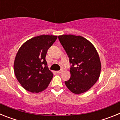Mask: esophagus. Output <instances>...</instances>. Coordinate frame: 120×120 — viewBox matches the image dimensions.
<instances>
[{
	"label": "esophagus",
	"instance_id": "1",
	"mask_svg": "<svg viewBox=\"0 0 120 120\" xmlns=\"http://www.w3.org/2000/svg\"><path fill=\"white\" fill-rule=\"evenodd\" d=\"M62 72V70H61L59 71H56L57 73H58V74H60V73H61Z\"/></svg>",
	"mask_w": 120,
	"mask_h": 120
}]
</instances>
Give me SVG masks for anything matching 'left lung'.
Masks as SVG:
<instances>
[{
  "instance_id": "left-lung-1",
  "label": "left lung",
  "mask_w": 120,
  "mask_h": 120,
  "mask_svg": "<svg viewBox=\"0 0 120 120\" xmlns=\"http://www.w3.org/2000/svg\"><path fill=\"white\" fill-rule=\"evenodd\" d=\"M59 41L70 59L71 77L65 84L72 93L87 91L96 83L101 71V62L96 48L81 36L62 35Z\"/></svg>"
}]
</instances>
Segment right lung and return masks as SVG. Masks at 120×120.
<instances>
[{
  "mask_svg": "<svg viewBox=\"0 0 120 120\" xmlns=\"http://www.w3.org/2000/svg\"><path fill=\"white\" fill-rule=\"evenodd\" d=\"M58 37L42 35L26 41L18 50L14 63L17 79L24 89L33 93L47 88L53 75L45 61L49 49Z\"/></svg>",
  "mask_w": 120,
  "mask_h": 120,
  "instance_id": "obj_1",
  "label": "right lung"
}]
</instances>
